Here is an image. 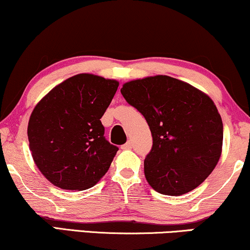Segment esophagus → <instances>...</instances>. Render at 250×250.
I'll list each match as a JSON object with an SVG mask.
<instances>
[{
    "instance_id": "1",
    "label": "esophagus",
    "mask_w": 250,
    "mask_h": 250,
    "mask_svg": "<svg viewBox=\"0 0 250 250\" xmlns=\"http://www.w3.org/2000/svg\"><path fill=\"white\" fill-rule=\"evenodd\" d=\"M121 147L123 148V150H129V148H131V147H132V142H131V141H128L127 143L123 144Z\"/></svg>"
}]
</instances>
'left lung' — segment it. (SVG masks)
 <instances>
[{
    "mask_svg": "<svg viewBox=\"0 0 250 250\" xmlns=\"http://www.w3.org/2000/svg\"><path fill=\"white\" fill-rule=\"evenodd\" d=\"M121 93L144 116L152 134V148L144 160L148 185L169 196L198 187L222 154L223 121L212 99L163 75L128 82Z\"/></svg>",
    "mask_w": 250,
    "mask_h": 250,
    "instance_id": "obj_1",
    "label": "left lung"
}]
</instances>
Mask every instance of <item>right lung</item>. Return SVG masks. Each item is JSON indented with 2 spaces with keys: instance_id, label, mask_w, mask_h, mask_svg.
<instances>
[{
  "instance_id": "add662e5",
  "label": "right lung",
  "mask_w": 250,
  "mask_h": 250,
  "mask_svg": "<svg viewBox=\"0 0 250 250\" xmlns=\"http://www.w3.org/2000/svg\"><path fill=\"white\" fill-rule=\"evenodd\" d=\"M119 82L92 74L72 76L34 107L27 137L43 176L65 190H85L106 174L119 147L106 140L100 119Z\"/></svg>"
}]
</instances>
